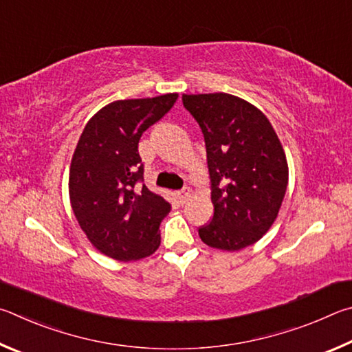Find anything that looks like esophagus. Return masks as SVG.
<instances>
[{
    "mask_svg": "<svg viewBox=\"0 0 352 352\" xmlns=\"http://www.w3.org/2000/svg\"><path fill=\"white\" fill-rule=\"evenodd\" d=\"M188 195H190V188H182V190H179V192L176 193V196H177V199H179L181 202H184L186 201L187 198H188Z\"/></svg>",
    "mask_w": 352,
    "mask_h": 352,
    "instance_id": "obj_1",
    "label": "esophagus"
}]
</instances>
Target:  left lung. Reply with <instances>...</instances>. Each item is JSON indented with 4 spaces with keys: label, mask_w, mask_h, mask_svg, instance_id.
I'll return each instance as SVG.
<instances>
[{
    "label": "left lung",
    "mask_w": 352,
    "mask_h": 352,
    "mask_svg": "<svg viewBox=\"0 0 352 352\" xmlns=\"http://www.w3.org/2000/svg\"><path fill=\"white\" fill-rule=\"evenodd\" d=\"M182 103L204 135L214 207L199 236L214 249L241 250L278 214L289 176L285 150L267 117L243 98L184 94Z\"/></svg>",
    "instance_id": "left-lung-1"
}]
</instances>
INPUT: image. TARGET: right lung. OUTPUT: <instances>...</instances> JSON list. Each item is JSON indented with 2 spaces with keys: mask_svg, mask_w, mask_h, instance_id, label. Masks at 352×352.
Returning a JSON list of instances; mask_svg holds the SVG:
<instances>
[{
  "mask_svg": "<svg viewBox=\"0 0 352 352\" xmlns=\"http://www.w3.org/2000/svg\"><path fill=\"white\" fill-rule=\"evenodd\" d=\"M177 94L107 104L86 123L74 151L69 198L89 241L119 261L151 255L171 206L144 184L139 140L168 113Z\"/></svg>",
  "mask_w": 352,
  "mask_h": 352,
  "instance_id": "add662e5",
  "label": "right lung"
}]
</instances>
